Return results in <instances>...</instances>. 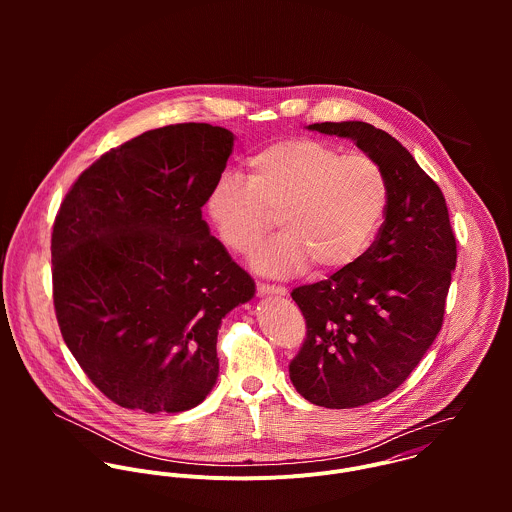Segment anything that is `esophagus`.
<instances>
[{"mask_svg": "<svg viewBox=\"0 0 512 512\" xmlns=\"http://www.w3.org/2000/svg\"><path fill=\"white\" fill-rule=\"evenodd\" d=\"M258 295H286L288 290L284 286H272V284H258Z\"/></svg>", "mask_w": 512, "mask_h": 512, "instance_id": "34e87169", "label": "esophagus"}]
</instances>
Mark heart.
Returning <instances> with one entry per match:
<instances>
[{
	"label": "heart",
	"instance_id": "heart-1",
	"mask_svg": "<svg viewBox=\"0 0 512 512\" xmlns=\"http://www.w3.org/2000/svg\"><path fill=\"white\" fill-rule=\"evenodd\" d=\"M248 165L250 177L220 173L207 211L232 252H248L280 215L284 232L250 256L260 274L290 276L309 264L317 274L349 268L386 217L388 179L365 153L293 138L260 149Z\"/></svg>",
	"mask_w": 512,
	"mask_h": 512
}]
</instances>
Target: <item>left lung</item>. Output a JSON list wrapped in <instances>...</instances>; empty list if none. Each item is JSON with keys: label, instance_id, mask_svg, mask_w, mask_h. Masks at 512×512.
Listing matches in <instances>:
<instances>
[{"label": "left lung", "instance_id": "left-lung-1", "mask_svg": "<svg viewBox=\"0 0 512 512\" xmlns=\"http://www.w3.org/2000/svg\"><path fill=\"white\" fill-rule=\"evenodd\" d=\"M311 132L353 140L386 173L390 199L376 240L329 280L292 292L307 337L290 363L295 390L315 406L357 408L394 392L438 337L455 236L436 181L390 134L366 122Z\"/></svg>", "mask_w": 512, "mask_h": 512}]
</instances>
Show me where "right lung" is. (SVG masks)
I'll list each match as a JSON object with an SVG mask.
<instances>
[{
  "label": "right lung",
  "mask_w": 512,
  "mask_h": 512,
  "mask_svg": "<svg viewBox=\"0 0 512 512\" xmlns=\"http://www.w3.org/2000/svg\"><path fill=\"white\" fill-rule=\"evenodd\" d=\"M234 147L211 124H175L106 151L53 226V299L67 347L122 408L177 414L217 384L222 319L254 280L211 236L203 205Z\"/></svg>",
  "instance_id": "obj_1"
}]
</instances>
